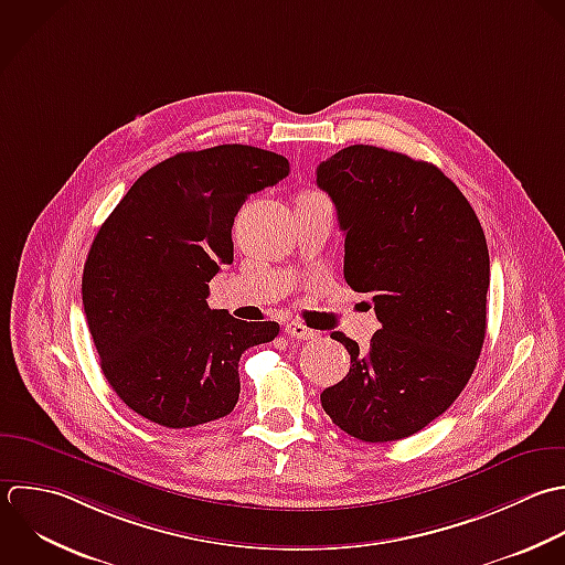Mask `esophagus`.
I'll return each instance as SVG.
<instances>
[{
	"label": "esophagus",
	"instance_id": "34e87169",
	"mask_svg": "<svg viewBox=\"0 0 565 565\" xmlns=\"http://www.w3.org/2000/svg\"><path fill=\"white\" fill-rule=\"evenodd\" d=\"M286 332H288L292 339H301V341H310V339H315V337H317V332H315V330L306 328V326H303V323H299V321H290V323H286Z\"/></svg>",
	"mask_w": 565,
	"mask_h": 565
}]
</instances>
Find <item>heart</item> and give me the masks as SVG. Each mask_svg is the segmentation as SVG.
<instances>
[{
	"instance_id": "b5f03b06",
	"label": "heart",
	"mask_w": 565,
	"mask_h": 565,
	"mask_svg": "<svg viewBox=\"0 0 565 565\" xmlns=\"http://www.w3.org/2000/svg\"><path fill=\"white\" fill-rule=\"evenodd\" d=\"M306 195H317V193H306Z\"/></svg>"
}]
</instances>
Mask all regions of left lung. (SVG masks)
<instances>
[{
	"label": "left lung",
	"mask_w": 565,
	"mask_h": 565,
	"mask_svg": "<svg viewBox=\"0 0 565 565\" xmlns=\"http://www.w3.org/2000/svg\"><path fill=\"white\" fill-rule=\"evenodd\" d=\"M345 235L343 275L381 330L343 332L348 376L323 390L332 423L363 443L414 436L467 387L487 337L489 246L462 191L431 162L352 145L317 167Z\"/></svg>",
	"instance_id": "8db88e82"
}]
</instances>
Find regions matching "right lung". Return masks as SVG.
I'll use <instances>...</instances> for the list:
<instances>
[{"label": "right lung", "mask_w": 565, "mask_h": 565, "mask_svg": "<svg viewBox=\"0 0 565 565\" xmlns=\"http://www.w3.org/2000/svg\"><path fill=\"white\" fill-rule=\"evenodd\" d=\"M290 171L250 145L175 153L145 171L98 228L83 268V308L116 396L138 416L198 427L233 412L239 356L279 334L206 303L233 264L231 228L250 193Z\"/></svg>", "instance_id": "1"}]
</instances>
